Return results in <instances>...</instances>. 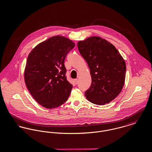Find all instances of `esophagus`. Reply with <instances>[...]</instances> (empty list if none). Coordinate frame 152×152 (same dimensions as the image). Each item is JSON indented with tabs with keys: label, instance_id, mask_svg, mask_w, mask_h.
<instances>
[{
	"label": "esophagus",
	"instance_id": "1",
	"mask_svg": "<svg viewBox=\"0 0 152 152\" xmlns=\"http://www.w3.org/2000/svg\"><path fill=\"white\" fill-rule=\"evenodd\" d=\"M74 81H75V84H77V83H78V79H75V80H74Z\"/></svg>",
	"mask_w": 152,
	"mask_h": 152
}]
</instances>
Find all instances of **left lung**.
Returning <instances> with one entry per match:
<instances>
[{"label": "left lung", "instance_id": "left-lung-1", "mask_svg": "<svg viewBox=\"0 0 152 152\" xmlns=\"http://www.w3.org/2000/svg\"><path fill=\"white\" fill-rule=\"evenodd\" d=\"M77 47L91 75V84L85 93L86 98L96 105L109 103L123 87L126 72L124 60L113 45L99 37L80 41Z\"/></svg>", "mask_w": 152, "mask_h": 152}]
</instances>
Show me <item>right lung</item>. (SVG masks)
<instances>
[{"mask_svg":"<svg viewBox=\"0 0 152 152\" xmlns=\"http://www.w3.org/2000/svg\"><path fill=\"white\" fill-rule=\"evenodd\" d=\"M75 46L66 37L55 36L38 45L29 54L25 82L39 104L53 109L67 101L73 86L67 80L64 62Z\"/></svg>","mask_w":152,"mask_h":152,"instance_id":"1","label":"right lung"}]
</instances>
